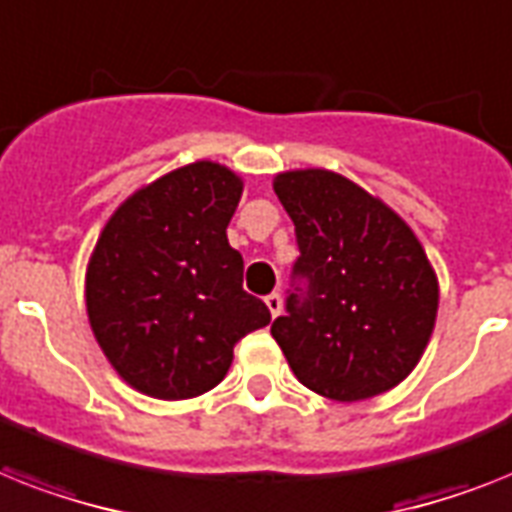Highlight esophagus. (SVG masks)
Here are the masks:
<instances>
[{"mask_svg": "<svg viewBox=\"0 0 512 512\" xmlns=\"http://www.w3.org/2000/svg\"><path fill=\"white\" fill-rule=\"evenodd\" d=\"M265 305H268V310H270V315H273V318H278V315H281V307H284V302H281V294H268V297H265Z\"/></svg>", "mask_w": 512, "mask_h": 512, "instance_id": "1", "label": "esophagus"}]
</instances>
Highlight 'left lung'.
<instances>
[{"label": "left lung", "instance_id": "8db88e82", "mask_svg": "<svg viewBox=\"0 0 512 512\" xmlns=\"http://www.w3.org/2000/svg\"><path fill=\"white\" fill-rule=\"evenodd\" d=\"M273 189L299 244L286 315L270 326L289 368L336 402L389 392L421 360L439 307L418 236L334 170H286Z\"/></svg>", "mask_w": 512, "mask_h": 512}]
</instances>
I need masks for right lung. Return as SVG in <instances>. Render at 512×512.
I'll return each mask as SVG.
<instances>
[{
	"mask_svg": "<svg viewBox=\"0 0 512 512\" xmlns=\"http://www.w3.org/2000/svg\"><path fill=\"white\" fill-rule=\"evenodd\" d=\"M242 178L197 160L134 191L112 213L86 268V313L118 376L157 400H189L223 381L234 344L270 323L242 289L226 228Z\"/></svg>",
	"mask_w": 512,
	"mask_h": 512,
	"instance_id": "add662e5",
	"label": "right lung"
}]
</instances>
